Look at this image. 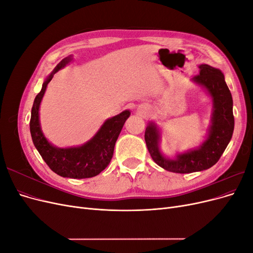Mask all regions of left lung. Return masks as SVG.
<instances>
[{"mask_svg":"<svg viewBox=\"0 0 253 253\" xmlns=\"http://www.w3.org/2000/svg\"><path fill=\"white\" fill-rule=\"evenodd\" d=\"M200 74L192 79L212 97L213 113L207 139L198 149L167 158L159 150L160 133L155 124L150 122L144 140L152 159L165 170L174 173H192L207 170L215 165L230 142L234 129L233 101L225 77L217 68L208 64L200 65Z\"/></svg>","mask_w":253,"mask_h":253,"instance_id":"obj_1","label":"left lung"}]
</instances>
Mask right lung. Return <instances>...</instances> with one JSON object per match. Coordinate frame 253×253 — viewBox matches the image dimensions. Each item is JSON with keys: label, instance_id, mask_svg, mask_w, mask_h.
<instances>
[{"label": "right lung", "instance_id": "1", "mask_svg": "<svg viewBox=\"0 0 253 253\" xmlns=\"http://www.w3.org/2000/svg\"><path fill=\"white\" fill-rule=\"evenodd\" d=\"M71 61V57H66L61 61L44 81L40 93L36 96L29 122L30 134L36 149L53 172L62 177L89 178L103 171L110 164L114 154L115 143L131 112L126 110L105 120L93 138L80 147L66 149L53 147L42 133L39 120L40 103L53 75Z\"/></svg>", "mask_w": 253, "mask_h": 253}]
</instances>
